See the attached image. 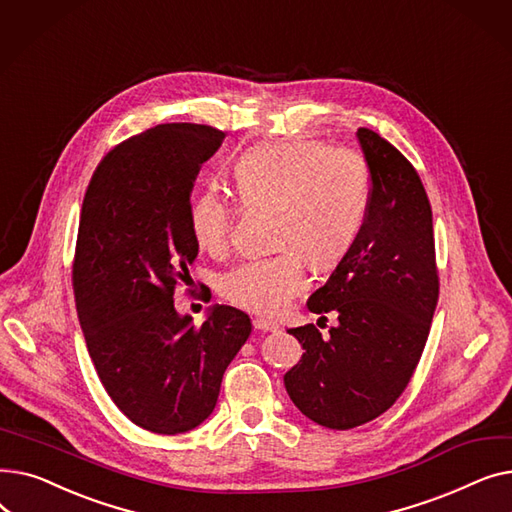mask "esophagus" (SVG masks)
<instances>
[{"label":"esophagus","mask_w":512,"mask_h":512,"mask_svg":"<svg viewBox=\"0 0 512 512\" xmlns=\"http://www.w3.org/2000/svg\"><path fill=\"white\" fill-rule=\"evenodd\" d=\"M253 326H255V330H259V332H278V330H280V326L276 324V321L265 319V317H255V319H253Z\"/></svg>","instance_id":"esophagus-1"}]
</instances>
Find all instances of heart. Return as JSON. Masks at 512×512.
I'll use <instances>...</instances> for the list:
<instances>
[{
	"label": "heart",
	"mask_w": 512,
	"mask_h": 512,
	"mask_svg": "<svg viewBox=\"0 0 512 512\" xmlns=\"http://www.w3.org/2000/svg\"><path fill=\"white\" fill-rule=\"evenodd\" d=\"M232 182L242 203L274 209L278 251L234 265L220 290L240 307L278 315L309 286L307 259L326 270L353 247L369 205L367 164L351 149L284 139L242 153ZM230 224V207L215 191L191 199L188 226L203 251H222Z\"/></svg>",
	"instance_id": "heart-1"
}]
</instances>
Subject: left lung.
Segmentation results:
<instances>
[{"instance_id": "1", "label": "left lung", "mask_w": 512, "mask_h": 512, "mask_svg": "<svg viewBox=\"0 0 512 512\" xmlns=\"http://www.w3.org/2000/svg\"><path fill=\"white\" fill-rule=\"evenodd\" d=\"M371 188L353 247L307 307L334 311L338 326L290 328L303 357L284 375L297 409L330 429L386 413L421 359L438 303L432 205L417 170L378 132L359 128ZM321 328V326H319Z\"/></svg>"}]
</instances>
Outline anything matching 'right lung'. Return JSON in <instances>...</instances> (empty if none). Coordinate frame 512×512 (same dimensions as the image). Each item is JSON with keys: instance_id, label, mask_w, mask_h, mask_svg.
Returning <instances> with one entry per match:
<instances>
[{"instance_id": "right-lung-1", "label": "right lung", "mask_w": 512, "mask_h": 512, "mask_svg": "<svg viewBox=\"0 0 512 512\" xmlns=\"http://www.w3.org/2000/svg\"><path fill=\"white\" fill-rule=\"evenodd\" d=\"M226 134L159 124L107 153L80 211L74 301L91 361L116 407L153 434H184L215 409L251 319L213 305L201 326L174 307L199 245L188 205L201 164Z\"/></svg>"}]
</instances>
